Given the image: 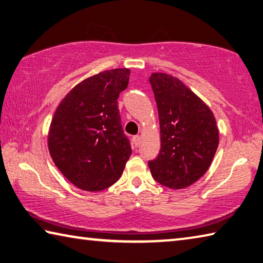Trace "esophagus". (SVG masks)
<instances>
[{"mask_svg": "<svg viewBox=\"0 0 263 263\" xmlns=\"http://www.w3.org/2000/svg\"><path fill=\"white\" fill-rule=\"evenodd\" d=\"M140 142H141V137L140 136H136V137H133V144H135V146L136 147H138L140 145Z\"/></svg>", "mask_w": 263, "mask_h": 263, "instance_id": "34e87169", "label": "esophagus"}]
</instances>
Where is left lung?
<instances>
[{"label": "left lung", "mask_w": 263, "mask_h": 263, "mask_svg": "<svg viewBox=\"0 0 263 263\" xmlns=\"http://www.w3.org/2000/svg\"><path fill=\"white\" fill-rule=\"evenodd\" d=\"M160 119L161 149L148 162L154 179L169 189L192 185L207 173L218 147V127L206 103L178 78L151 74Z\"/></svg>", "instance_id": "1"}]
</instances>
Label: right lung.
Returning a JSON list of instances; mask_svg holds the SVG:
<instances>
[{
	"mask_svg": "<svg viewBox=\"0 0 263 263\" xmlns=\"http://www.w3.org/2000/svg\"><path fill=\"white\" fill-rule=\"evenodd\" d=\"M130 72L126 68L112 69L84 79L65 95L51 119V159L80 190L98 192L110 187L132 154L117 104Z\"/></svg>",
	"mask_w": 263,
	"mask_h": 263,
	"instance_id": "1",
	"label": "right lung"
}]
</instances>
